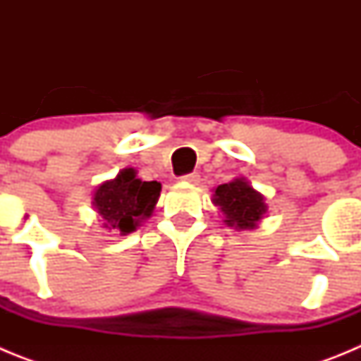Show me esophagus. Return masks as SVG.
<instances>
[{"label": "esophagus", "instance_id": "1", "mask_svg": "<svg viewBox=\"0 0 361 361\" xmlns=\"http://www.w3.org/2000/svg\"><path fill=\"white\" fill-rule=\"evenodd\" d=\"M180 180H183V183H186V184H199L200 175L197 173V171H193V173L183 175V177H180Z\"/></svg>", "mask_w": 361, "mask_h": 361}]
</instances>
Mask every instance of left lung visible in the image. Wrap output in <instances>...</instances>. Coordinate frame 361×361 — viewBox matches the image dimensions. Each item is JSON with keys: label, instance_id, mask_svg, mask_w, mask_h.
Returning <instances> with one entry per match:
<instances>
[{"label": "left lung", "instance_id": "8db88e82", "mask_svg": "<svg viewBox=\"0 0 361 361\" xmlns=\"http://www.w3.org/2000/svg\"><path fill=\"white\" fill-rule=\"evenodd\" d=\"M213 204L224 215V222L235 229H255L266 215L264 195L258 193L244 177L220 184L213 193Z\"/></svg>", "mask_w": 361, "mask_h": 361}]
</instances>
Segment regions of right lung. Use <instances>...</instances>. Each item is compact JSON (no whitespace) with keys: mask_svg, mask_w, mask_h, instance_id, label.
<instances>
[{"mask_svg":"<svg viewBox=\"0 0 361 361\" xmlns=\"http://www.w3.org/2000/svg\"><path fill=\"white\" fill-rule=\"evenodd\" d=\"M159 195L161 183H146L137 178L133 168H124L116 178L106 180L95 190L92 204L104 220L103 228L117 229L121 235H128L152 215Z\"/></svg>","mask_w":361,"mask_h":361,"instance_id":"add662e5","label":"right lung"}]
</instances>
